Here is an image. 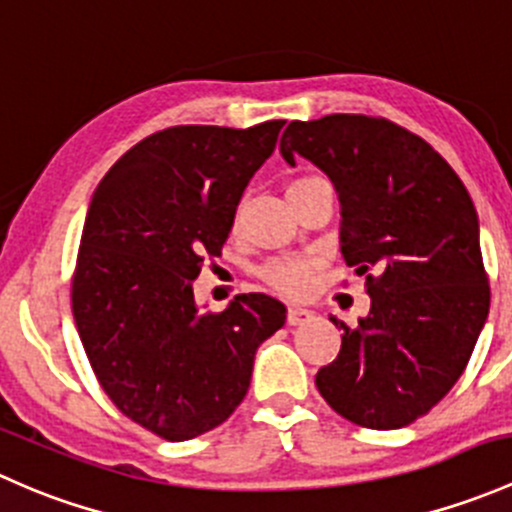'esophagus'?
<instances>
[{
	"label": "esophagus",
	"mask_w": 512,
	"mask_h": 512,
	"mask_svg": "<svg viewBox=\"0 0 512 512\" xmlns=\"http://www.w3.org/2000/svg\"><path fill=\"white\" fill-rule=\"evenodd\" d=\"M310 318H313V313L308 308H300V305H291L288 308V325H303Z\"/></svg>",
	"instance_id": "esophagus-1"
}]
</instances>
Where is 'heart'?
<instances>
[{
    "mask_svg": "<svg viewBox=\"0 0 512 512\" xmlns=\"http://www.w3.org/2000/svg\"><path fill=\"white\" fill-rule=\"evenodd\" d=\"M313 268H315V261L308 256H278V258H271V261L263 266L261 273L263 278L276 288V291L298 295L310 286Z\"/></svg>",
    "mask_w": 512,
    "mask_h": 512,
    "instance_id": "b5f03b06",
    "label": "heart"
}]
</instances>
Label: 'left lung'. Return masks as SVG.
I'll use <instances>...</instances> for the list:
<instances>
[{"mask_svg":"<svg viewBox=\"0 0 512 512\" xmlns=\"http://www.w3.org/2000/svg\"><path fill=\"white\" fill-rule=\"evenodd\" d=\"M281 155L305 157L335 184L340 251L372 298L355 328L330 318L342 345L315 384L352 424L402 429L449 394L486 325L476 207L429 142L384 118L293 120Z\"/></svg>","mask_w":512,"mask_h":512,"instance_id":"8db88e82","label":"left lung"}]
</instances>
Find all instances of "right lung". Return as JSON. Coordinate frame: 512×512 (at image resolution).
Instances as JSON below:
<instances>
[{"mask_svg":"<svg viewBox=\"0 0 512 512\" xmlns=\"http://www.w3.org/2000/svg\"><path fill=\"white\" fill-rule=\"evenodd\" d=\"M283 125L160 130L93 192L71 283L78 335L110 402L167 441L224 424L249 392L258 345L286 323L271 295L202 313L192 288Z\"/></svg>","mask_w":512,"mask_h":512,"instance_id":"add662e5","label":"right lung"}]
</instances>
